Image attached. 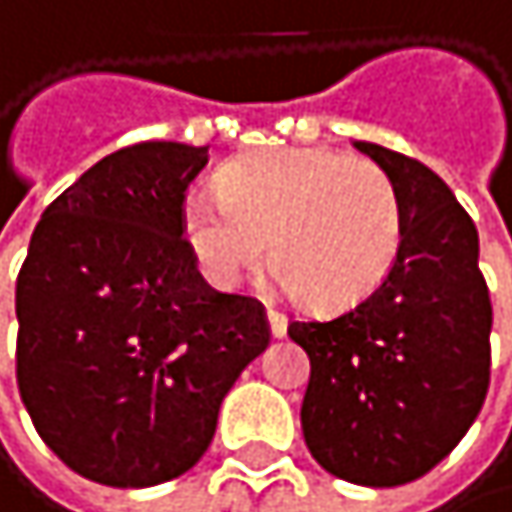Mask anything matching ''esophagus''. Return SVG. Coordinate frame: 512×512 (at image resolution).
<instances>
[{
	"mask_svg": "<svg viewBox=\"0 0 512 512\" xmlns=\"http://www.w3.org/2000/svg\"><path fill=\"white\" fill-rule=\"evenodd\" d=\"M267 321H270V333H273V339H282V336L288 333V318H285L282 312L270 309V312H267Z\"/></svg>",
	"mask_w": 512,
	"mask_h": 512,
	"instance_id": "esophagus-1",
	"label": "esophagus"
}]
</instances>
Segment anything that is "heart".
Returning <instances> with one entry per match:
<instances>
[{"mask_svg": "<svg viewBox=\"0 0 512 512\" xmlns=\"http://www.w3.org/2000/svg\"><path fill=\"white\" fill-rule=\"evenodd\" d=\"M182 233L215 285H239L267 258L279 282L318 309L369 297L402 248V203L393 179L369 158L279 146L230 161L221 191L203 188L182 206Z\"/></svg>", "mask_w": 512, "mask_h": 512, "instance_id": "b5f03b06", "label": "heart"}]
</instances>
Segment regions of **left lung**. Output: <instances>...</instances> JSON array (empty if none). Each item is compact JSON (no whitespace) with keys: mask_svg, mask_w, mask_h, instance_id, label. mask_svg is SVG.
<instances>
[{"mask_svg":"<svg viewBox=\"0 0 512 512\" xmlns=\"http://www.w3.org/2000/svg\"><path fill=\"white\" fill-rule=\"evenodd\" d=\"M393 179L402 248L387 279L324 321H291L309 354L303 435L318 465L360 486L429 474L477 420L492 366L480 239L447 182L417 158L357 140Z\"/></svg>","mask_w":512,"mask_h":512,"instance_id":"1","label":"left lung"}]
</instances>
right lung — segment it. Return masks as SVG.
Masks as SVG:
<instances>
[{
	"mask_svg": "<svg viewBox=\"0 0 512 512\" xmlns=\"http://www.w3.org/2000/svg\"><path fill=\"white\" fill-rule=\"evenodd\" d=\"M206 149L146 140L92 164L44 209L17 276L23 405L104 486L194 468L227 390L270 345L264 306L209 288L182 236Z\"/></svg>",
	"mask_w": 512,
	"mask_h": 512,
	"instance_id": "add662e5",
	"label": "right lung"
}]
</instances>
